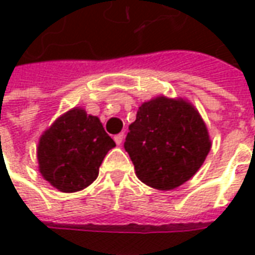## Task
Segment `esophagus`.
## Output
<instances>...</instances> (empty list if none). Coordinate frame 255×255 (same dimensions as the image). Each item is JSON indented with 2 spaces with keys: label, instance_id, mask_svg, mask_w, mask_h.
Wrapping results in <instances>:
<instances>
[{
  "label": "esophagus",
  "instance_id": "esophagus-1",
  "mask_svg": "<svg viewBox=\"0 0 255 255\" xmlns=\"http://www.w3.org/2000/svg\"><path fill=\"white\" fill-rule=\"evenodd\" d=\"M115 142H116V144H122L123 139H124V132H120L117 133V135H115Z\"/></svg>",
  "mask_w": 255,
  "mask_h": 255
}]
</instances>
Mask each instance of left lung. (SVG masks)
Instances as JSON below:
<instances>
[{
  "label": "left lung",
  "mask_w": 255,
  "mask_h": 255,
  "mask_svg": "<svg viewBox=\"0 0 255 255\" xmlns=\"http://www.w3.org/2000/svg\"><path fill=\"white\" fill-rule=\"evenodd\" d=\"M210 147L208 127L197 108L186 98L162 94L139 106L124 143L139 180L160 191L188 182Z\"/></svg>",
  "instance_id": "8db88e82"
}]
</instances>
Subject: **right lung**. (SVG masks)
I'll return each instance as SVG.
<instances>
[{
    "label": "right lung",
    "mask_w": 255,
    "mask_h": 255,
    "mask_svg": "<svg viewBox=\"0 0 255 255\" xmlns=\"http://www.w3.org/2000/svg\"><path fill=\"white\" fill-rule=\"evenodd\" d=\"M115 146L100 119L76 106L57 117L39 136L38 169L58 191H82L98 177L102 160Z\"/></svg>",
    "instance_id": "right-lung-1"
}]
</instances>
